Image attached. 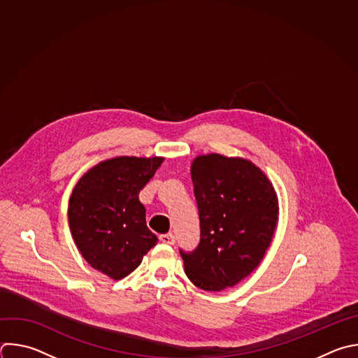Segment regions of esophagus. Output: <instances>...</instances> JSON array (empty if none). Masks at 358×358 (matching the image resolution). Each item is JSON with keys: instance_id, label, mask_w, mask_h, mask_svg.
Wrapping results in <instances>:
<instances>
[{"instance_id": "1", "label": "esophagus", "mask_w": 358, "mask_h": 358, "mask_svg": "<svg viewBox=\"0 0 358 358\" xmlns=\"http://www.w3.org/2000/svg\"><path fill=\"white\" fill-rule=\"evenodd\" d=\"M159 239H160V242H163L166 245H174V242H176L173 233H163L159 236Z\"/></svg>"}]
</instances>
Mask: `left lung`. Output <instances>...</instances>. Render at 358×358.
Masks as SVG:
<instances>
[{
  "mask_svg": "<svg viewBox=\"0 0 358 358\" xmlns=\"http://www.w3.org/2000/svg\"><path fill=\"white\" fill-rule=\"evenodd\" d=\"M201 239L182 252L185 274L205 291H222L248 277L270 248L278 201L267 176L252 162L198 156L191 166Z\"/></svg>",
  "mask_w": 358,
  "mask_h": 358,
  "instance_id": "1",
  "label": "left lung"
}]
</instances>
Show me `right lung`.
<instances>
[{"label": "right lung", "instance_id": "right-lung-1", "mask_svg": "<svg viewBox=\"0 0 358 358\" xmlns=\"http://www.w3.org/2000/svg\"><path fill=\"white\" fill-rule=\"evenodd\" d=\"M163 157H116L101 162L77 182L69 201L73 239L87 263L112 280L129 275L157 243L146 224L141 189Z\"/></svg>", "mask_w": 358, "mask_h": 358}]
</instances>
